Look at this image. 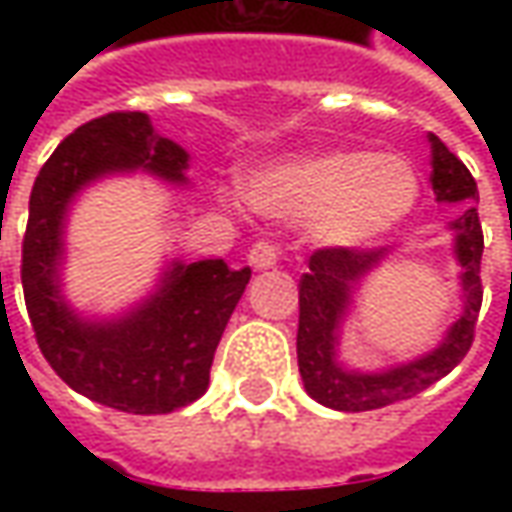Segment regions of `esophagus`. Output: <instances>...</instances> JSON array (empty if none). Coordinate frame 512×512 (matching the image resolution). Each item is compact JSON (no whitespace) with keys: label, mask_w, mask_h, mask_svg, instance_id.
<instances>
[{"label":"esophagus","mask_w":512,"mask_h":512,"mask_svg":"<svg viewBox=\"0 0 512 512\" xmlns=\"http://www.w3.org/2000/svg\"><path fill=\"white\" fill-rule=\"evenodd\" d=\"M247 262H250L253 270H270L279 262V247L273 245V242H256V245L250 247V253H247Z\"/></svg>","instance_id":"esophagus-1"}]
</instances>
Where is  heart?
I'll use <instances>...</instances> for the list:
<instances>
[{"label":"heart","mask_w":512,"mask_h":512,"mask_svg":"<svg viewBox=\"0 0 512 512\" xmlns=\"http://www.w3.org/2000/svg\"><path fill=\"white\" fill-rule=\"evenodd\" d=\"M416 168L396 153L330 150L287 159L256 173L247 196L273 219H310L313 239L330 250H362L387 239L419 205Z\"/></svg>","instance_id":"1"}]
</instances>
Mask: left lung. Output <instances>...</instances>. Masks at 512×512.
Masks as SVG:
<instances>
[{"label": "left lung", "instance_id": "1", "mask_svg": "<svg viewBox=\"0 0 512 512\" xmlns=\"http://www.w3.org/2000/svg\"><path fill=\"white\" fill-rule=\"evenodd\" d=\"M430 142V182L436 202L464 207L462 213L447 222L453 239V259L459 265L462 287V313L447 327L444 339L419 359L390 364L384 370H359L342 362L339 342L347 316L362 282L396 253L393 247L379 250H316L310 256V270L299 282V373L310 399L342 413L379 410L387 404L404 402L430 384L444 379L462 362L473 344V327L482 307V250L484 236L479 225V187L462 159H456L439 136H427Z\"/></svg>", "mask_w": 512, "mask_h": 512}]
</instances>
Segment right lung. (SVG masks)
<instances>
[{
  "label": "right lung",
  "instance_id": "add662e5",
  "mask_svg": "<svg viewBox=\"0 0 512 512\" xmlns=\"http://www.w3.org/2000/svg\"><path fill=\"white\" fill-rule=\"evenodd\" d=\"M187 168L190 153L153 128L148 113H108L53 150L30 193L22 290L39 350L76 393L122 413H173L205 393L250 267L173 259L145 299L116 316H85L62 290L68 213L102 179L148 173L187 187Z\"/></svg>",
  "mask_w": 512,
  "mask_h": 512
}]
</instances>
